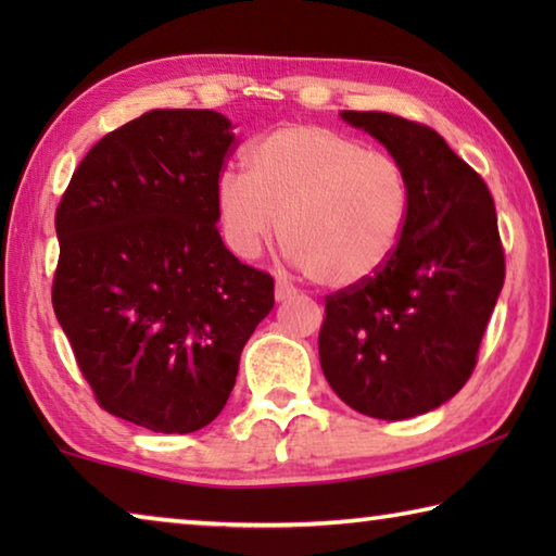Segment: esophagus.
I'll return each mask as SVG.
<instances>
[{"instance_id": "esophagus-1", "label": "esophagus", "mask_w": 556, "mask_h": 556, "mask_svg": "<svg viewBox=\"0 0 556 556\" xmlns=\"http://www.w3.org/2000/svg\"><path fill=\"white\" fill-rule=\"evenodd\" d=\"M275 296L277 301H289L296 296V287L289 285L287 279H277V287H275Z\"/></svg>"}]
</instances>
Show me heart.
Wrapping results in <instances>:
<instances>
[{"label": "heart", "mask_w": 556, "mask_h": 556, "mask_svg": "<svg viewBox=\"0 0 556 556\" xmlns=\"http://www.w3.org/2000/svg\"><path fill=\"white\" fill-rule=\"evenodd\" d=\"M215 211L228 248L255 257L277 228L289 260L316 285H363L397 252L409 181L384 149L324 125L291 122L257 139L248 174L223 172Z\"/></svg>", "instance_id": "1"}]
</instances>
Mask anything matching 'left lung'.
<instances>
[{"label": "left lung", "mask_w": 556, "mask_h": 556, "mask_svg": "<svg viewBox=\"0 0 556 556\" xmlns=\"http://www.w3.org/2000/svg\"><path fill=\"white\" fill-rule=\"evenodd\" d=\"M341 117L400 159L409 218L378 275L326 296L318 357L348 407L409 419L454 397L476 368L505 281L495 203L431 127L388 112Z\"/></svg>", "instance_id": "left-lung-1"}]
</instances>
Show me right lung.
<instances>
[{
	"instance_id": "add662e5",
	"label": "right lung",
	"mask_w": 556,
	"mask_h": 556,
	"mask_svg": "<svg viewBox=\"0 0 556 556\" xmlns=\"http://www.w3.org/2000/svg\"><path fill=\"white\" fill-rule=\"evenodd\" d=\"M232 125L152 110L110 131L55 211L53 312L105 412L191 434L218 417L275 279L225 248L215 181Z\"/></svg>"
}]
</instances>
